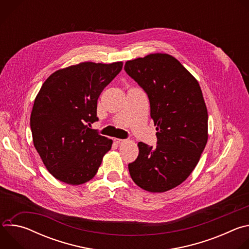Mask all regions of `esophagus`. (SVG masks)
I'll list each match as a JSON object with an SVG mask.
<instances>
[{"label": "esophagus", "mask_w": 249, "mask_h": 249, "mask_svg": "<svg viewBox=\"0 0 249 249\" xmlns=\"http://www.w3.org/2000/svg\"><path fill=\"white\" fill-rule=\"evenodd\" d=\"M114 142L116 144H118V145H122V144H124L125 142H126V140H123V139H117V138H115L114 139Z\"/></svg>", "instance_id": "34e87169"}]
</instances>
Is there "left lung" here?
<instances>
[{
  "label": "left lung",
  "mask_w": 249,
  "mask_h": 249,
  "mask_svg": "<svg viewBox=\"0 0 249 249\" xmlns=\"http://www.w3.org/2000/svg\"><path fill=\"white\" fill-rule=\"evenodd\" d=\"M125 72L147 93L157 126V147L140 142L128 164L133 181L149 192L181 184L197 165L208 140V112L197 80L168 54L127 61Z\"/></svg>",
  "instance_id": "obj_1"
}]
</instances>
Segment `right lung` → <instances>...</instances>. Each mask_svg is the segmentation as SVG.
I'll return each mask as SVG.
<instances>
[{
  "label": "right lung",
  "instance_id": "right-lung-1",
  "mask_svg": "<svg viewBox=\"0 0 249 249\" xmlns=\"http://www.w3.org/2000/svg\"><path fill=\"white\" fill-rule=\"evenodd\" d=\"M123 63L84 62L61 69L42 85L30 115L33 144L58 180L79 185L96 174L112 140L90 129L97 99Z\"/></svg>",
  "mask_w": 249,
  "mask_h": 249
}]
</instances>
